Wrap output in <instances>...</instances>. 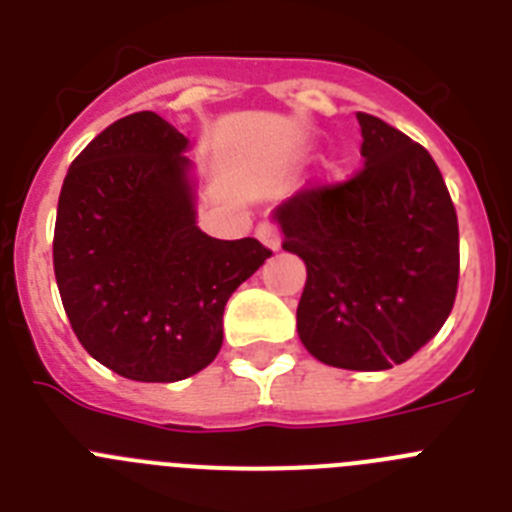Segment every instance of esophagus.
<instances>
[{"instance_id":"esophagus-1","label":"esophagus","mask_w":512,"mask_h":512,"mask_svg":"<svg viewBox=\"0 0 512 512\" xmlns=\"http://www.w3.org/2000/svg\"><path fill=\"white\" fill-rule=\"evenodd\" d=\"M256 238H259L266 248H271V251H279V248H282V233H279L277 223H271V220L259 223V228H256Z\"/></svg>"}]
</instances>
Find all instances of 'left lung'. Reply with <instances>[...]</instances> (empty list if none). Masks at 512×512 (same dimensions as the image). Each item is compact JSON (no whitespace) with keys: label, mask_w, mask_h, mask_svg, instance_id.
I'll list each match as a JSON object with an SVG mask.
<instances>
[{"label":"left lung","mask_w":512,"mask_h":512,"mask_svg":"<svg viewBox=\"0 0 512 512\" xmlns=\"http://www.w3.org/2000/svg\"><path fill=\"white\" fill-rule=\"evenodd\" d=\"M364 166L277 207L282 248L307 266L297 333L318 361L382 372L418 354L459 287V223L431 153L366 112Z\"/></svg>","instance_id":"left-lung-1"}]
</instances>
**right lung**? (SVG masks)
<instances>
[{
	"label": "right lung",
	"mask_w": 512,
	"mask_h": 512,
	"mask_svg": "<svg viewBox=\"0 0 512 512\" xmlns=\"http://www.w3.org/2000/svg\"><path fill=\"white\" fill-rule=\"evenodd\" d=\"M187 138L156 112L104 128L63 179L53 271L76 338L135 382L192 377L223 346L228 297L271 251L194 223Z\"/></svg>",
	"instance_id": "add662e5"
}]
</instances>
